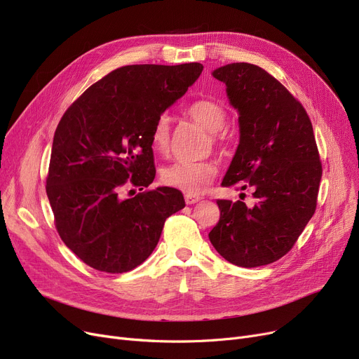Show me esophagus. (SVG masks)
Here are the masks:
<instances>
[{
    "label": "esophagus",
    "instance_id": "1",
    "mask_svg": "<svg viewBox=\"0 0 359 359\" xmlns=\"http://www.w3.org/2000/svg\"><path fill=\"white\" fill-rule=\"evenodd\" d=\"M202 198L199 195H194V194H186L184 195V201L187 205H192V203H196L199 202Z\"/></svg>",
    "mask_w": 359,
    "mask_h": 359
}]
</instances>
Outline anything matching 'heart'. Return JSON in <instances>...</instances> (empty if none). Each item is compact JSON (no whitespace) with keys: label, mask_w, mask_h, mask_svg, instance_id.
Returning a JSON list of instances; mask_svg holds the SVG:
<instances>
[{"label":"heart","mask_w":359,"mask_h":359,"mask_svg":"<svg viewBox=\"0 0 359 359\" xmlns=\"http://www.w3.org/2000/svg\"><path fill=\"white\" fill-rule=\"evenodd\" d=\"M186 115L211 132V140L215 145H222L224 135L221 129L227 123V110L221 103L210 99L196 100L186 109ZM151 147L160 154H165L170 148V118L164 113L156 119L151 130ZM217 173V164L211 160L176 161L163 168L161 182L195 195L205 191Z\"/></svg>","instance_id":"heart-1"}]
</instances>
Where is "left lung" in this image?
<instances>
[{
	"mask_svg": "<svg viewBox=\"0 0 359 359\" xmlns=\"http://www.w3.org/2000/svg\"><path fill=\"white\" fill-rule=\"evenodd\" d=\"M212 75L227 86L240 123L222 186L252 187L256 203L218 199L210 240L236 266L269 265L292 249L316 211L323 170L313 125L303 104L257 65L234 62Z\"/></svg>",
	"mask_w": 359,
	"mask_h": 359,
	"instance_id": "left-lung-1",
	"label": "left lung"
}]
</instances>
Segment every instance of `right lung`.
Masks as SVG:
<instances>
[{
    "label": "right lung",
    "instance_id": "add662e5",
    "mask_svg": "<svg viewBox=\"0 0 359 359\" xmlns=\"http://www.w3.org/2000/svg\"><path fill=\"white\" fill-rule=\"evenodd\" d=\"M199 62L126 65L90 86L56 126L46 194L55 227L90 268L123 273L153 253L165 219L184 208L175 187L121 198L156 177L151 130L201 75Z\"/></svg>",
    "mask_w": 359,
    "mask_h": 359
}]
</instances>
